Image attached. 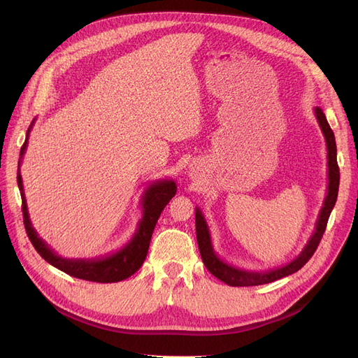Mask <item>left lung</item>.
I'll return each mask as SVG.
<instances>
[{
	"instance_id": "8db88e82",
	"label": "left lung",
	"mask_w": 358,
	"mask_h": 358,
	"mask_svg": "<svg viewBox=\"0 0 358 358\" xmlns=\"http://www.w3.org/2000/svg\"><path fill=\"white\" fill-rule=\"evenodd\" d=\"M313 113H315V117H317L318 125L324 134V138H326V146H327V159H329L327 161V167H329L327 196H326V199H324L322 208L318 213V220L315 222V231L312 233L305 248L301 249V252L294 259H292V262L287 263L285 266L270 268V270H267V272H254V270L241 268V267H236V266H231L229 263L222 262V259L213 251L212 237L209 233L208 222H206V220H204V215L201 213L200 208H196V234H197V243H199L201 259H203L206 268H208L215 278H218L227 285L254 287V285H263V284L273 282V280H278L280 278H285L288 275L296 273L297 270H300L309 262V258L313 255V252L317 251L321 237H322L324 231H326L329 216L334 208L336 200H338L339 167H338V159H336V140H334V134L331 131V128L327 122V117L320 109V107H315Z\"/></svg>"
}]
</instances>
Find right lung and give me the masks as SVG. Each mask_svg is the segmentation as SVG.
I'll list each match as a JSON object with an SVG mask.
<instances>
[{
    "label": "right lung",
    "mask_w": 358,
    "mask_h": 358,
    "mask_svg": "<svg viewBox=\"0 0 358 358\" xmlns=\"http://www.w3.org/2000/svg\"><path fill=\"white\" fill-rule=\"evenodd\" d=\"M34 121L29 125L27 131V138L24 146L20 148V158L17 166V187L20 189V197H22V212H24V224L25 230L29 237L32 246L36 251L46 259L49 264L59 268L61 272L67 273L70 276L91 280V282H100V284H110L119 282L134 275L137 270L142 267L145 258L148 255V249L150 243V237H152L154 229L157 221L159 218L161 212L164 210L169 201L175 197L176 194V183L171 179H162L155 180L150 183L143 192L142 199H140V206H142V220L137 224V230L131 241L119 249V251L109 254L106 257L99 258H64L59 257L49 245L38 237L34 227L31 224L27 199L24 194V183L22 176H20V161L24 158V154L28 146V136Z\"/></svg>",
    "instance_id": "1"
}]
</instances>
